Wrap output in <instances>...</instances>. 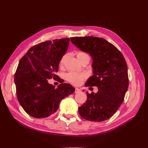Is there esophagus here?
<instances>
[{
    "mask_svg": "<svg viewBox=\"0 0 148 148\" xmlns=\"http://www.w3.org/2000/svg\"><path fill=\"white\" fill-rule=\"evenodd\" d=\"M80 89H79V88H75V92H80Z\"/></svg>",
    "mask_w": 148,
    "mask_h": 148,
    "instance_id": "34e87169",
    "label": "esophagus"
}]
</instances>
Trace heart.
<instances>
[{"label": "heart", "mask_w": 148, "mask_h": 148, "mask_svg": "<svg viewBox=\"0 0 148 148\" xmlns=\"http://www.w3.org/2000/svg\"><path fill=\"white\" fill-rule=\"evenodd\" d=\"M77 57L78 60L82 62V60L84 57H89L86 53L83 52H78L77 53ZM66 54L64 55L61 58L60 60V66H62L64 65L65 60L66 59ZM88 75L86 73H77L73 72V71H70V72L67 73L65 75V79L67 82H69L70 83L72 84L75 86H78L82 84L84 79L87 78Z\"/></svg>", "instance_id": "heart-1"}]
</instances>
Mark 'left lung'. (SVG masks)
<instances>
[{
    "label": "left lung",
    "instance_id": "8db88e82",
    "mask_svg": "<svg viewBox=\"0 0 148 148\" xmlns=\"http://www.w3.org/2000/svg\"><path fill=\"white\" fill-rule=\"evenodd\" d=\"M76 47L90 54L93 75L85 86H97V93L87 92V100L78 108L82 118L92 122L110 119L122 104L128 86V67L122 53L106 39L93 36L73 37Z\"/></svg>",
    "mask_w": 148,
    "mask_h": 148
}]
</instances>
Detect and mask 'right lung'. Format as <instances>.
<instances>
[{
    "label": "right lung",
    "instance_id": "1",
    "mask_svg": "<svg viewBox=\"0 0 148 148\" xmlns=\"http://www.w3.org/2000/svg\"><path fill=\"white\" fill-rule=\"evenodd\" d=\"M69 38L47 41L31 47L21 58L15 74L18 101L24 110L34 118L47 117L59 109L60 101L75 92L56 73L61 58L66 53ZM62 83L57 88L49 79Z\"/></svg>",
    "mask_w": 148,
    "mask_h": 148
}]
</instances>
